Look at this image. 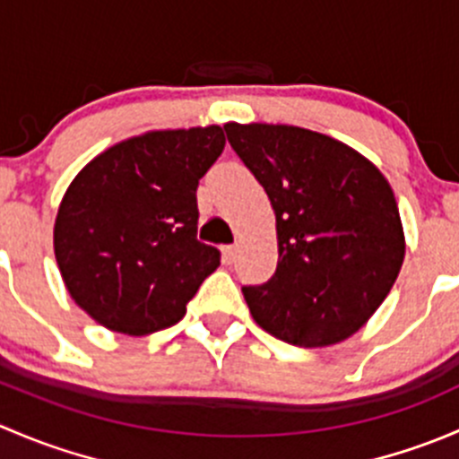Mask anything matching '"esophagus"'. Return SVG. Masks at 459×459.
<instances>
[{"mask_svg":"<svg viewBox=\"0 0 459 459\" xmlns=\"http://www.w3.org/2000/svg\"><path fill=\"white\" fill-rule=\"evenodd\" d=\"M221 251H224V262L226 264L235 262V257H238V247H235V244H229V247H224Z\"/></svg>","mask_w":459,"mask_h":459,"instance_id":"esophagus-1","label":"esophagus"}]
</instances>
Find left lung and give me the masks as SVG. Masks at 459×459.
I'll list each match as a JSON object with an SVG mask.
<instances>
[{
    "mask_svg": "<svg viewBox=\"0 0 459 459\" xmlns=\"http://www.w3.org/2000/svg\"><path fill=\"white\" fill-rule=\"evenodd\" d=\"M224 131L277 221L275 275L242 286L253 319L304 349L346 340L377 311L404 262L391 186L367 157L307 128L230 122Z\"/></svg>",
    "mask_w": 459,
    "mask_h": 459,
    "instance_id": "obj_1",
    "label": "left lung"
}]
</instances>
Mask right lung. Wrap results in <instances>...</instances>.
Returning <instances> with one entry per match:
<instances>
[{
  "instance_id": "1",
  "label": "right lung",
  "mask_w": 459,
  "mask_h": 459,
  "mask_svg": "<svg viewBox=\"0 0 459 459\" xmlns=\"http://www.w3.org/2000/svg\"><path fill=\"white\" fill-rule=\"evenodd\" d=\"M224 128L155 131L97 155L55 221V257L77 307L128 335L186 313L220 248L197 239V184L224 151Z\"/></svg>"
}]
</instances>
